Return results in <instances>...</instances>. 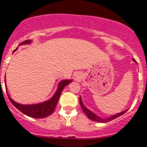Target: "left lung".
<instances>
[{"instance_id":"8db88e82","label":"left lung","mask_w":147,"mask_h":147,"mask_svg":"<svg viewBox=\"0 0 147 147\" xmlns=\"http://www.w3.org/2000/svg\"><path fill=\"white\" fill-rule=\"evenodd\" d=\"M134 61L137 62L136 61H135L134 59ZM80 105H81V108H82V109H83V112L87 115V117L89 118H90V120L93 121H97V122H102V123H105V122H109L111 120H114V119H115L116 118H118V117H119V116L122 115L123 114H124L125 112H126L127 110H125V111H122V112H121V113H118L117 114V115H112L111 116L110 118H100V117H98V116H97L96 115H95L94 113H92V111H90L89 109H86L84 105H83V102H82V100H81V98H80Z\"/></svg>"}]
</instances>
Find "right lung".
Here are the masks:
<instances>
[{
    "instance_id": "obj_1",
    "label": "right lung",
    "mask_w": 147,
    "mask_h": 147,
    "mask_svg": "<svg viewBox=\"0 0 147 147\" xmlns=\"http://www.w3.org/2000/svg\"><path fill=\"white\" fill-rule=\"evenodd\" d=\"M30 42H31L30 40H26L22 42L20 45L29 44ZM71 81L72 80H67L61 81L59 84H58V89H57V92H55L53 97L50 98L49 100L46 101L45 102L39 103V104H36V105H21V104H18L16 102H14L12 98L9 96L8 93L7 96L13 105L16 107L18 110H20L21 112H23L24 115L29 116V117H31V118H44L53 113L55 109V107L57 104V102H58L60 95L61 93L62 90H64V88L67 84H69Z\"/></svg>"
}]
</instances>
